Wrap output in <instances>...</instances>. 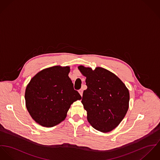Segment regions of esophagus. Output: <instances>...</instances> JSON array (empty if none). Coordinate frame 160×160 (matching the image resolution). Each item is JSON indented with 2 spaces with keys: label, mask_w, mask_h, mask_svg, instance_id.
I'll list each match as a JSON object with an SVG mask.
<instances>
[{
  "label": "esophagus",
  "mask_w": 160,
  "mask_h": 160,
  "mask_svg": "<svg viewBox=\"0 0 160 160\" xmlns=\"http://www.w3.org/2000/svg\"><path fill=\"white\" fill-rule=\"evenodd\" d=\"M78 92H79L80 94L81 95V96H82V95H83V90H82V89H80V90L78 91Z\"/></svg>",
  "instance_id": "34e87169"
}]
</instances>
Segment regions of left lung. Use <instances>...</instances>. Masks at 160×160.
<instances>
[{"label": "left lung", "mask_w": 160, "mask_h": 160, "mask_svg": "<svg viewBox=\"0 0 160 160\" xmlns=\"http://www.w3.org/2000/svg\"><path fill=\"white\" fill-rule=\"evenodd\" d=\"M86 77L87 89L82 103L87 112V120L95 129L108 132L124 118L128 108L129 92L124 83L113 73L102 68L79 66Z\"/></svg>", "instance_id": "1"}]
</instances>
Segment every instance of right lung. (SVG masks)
Returning a JSON list of instances; mask_svg holds the SVG:
<instances>
[{"instance_id":"1","label":"right lung","mask_w":160,"mask_h":160,"mask_svg":"<svg viewBox=\"0 0 160 160\" xmlns=\"http://www.w3.org/2000/svg\"><path fill=\"white\" fill-rule=\"evenodd\" d=\"M69 72V66L48 68L38 72L28 84L26 106L38 124L47 128L59 124L66 118L72 104L82 99L73 89Z\"/></svg>"}]
</instances>
